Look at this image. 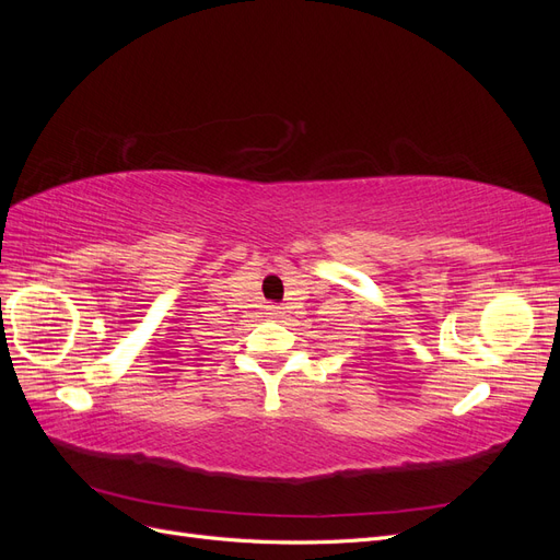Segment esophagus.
Here are the masks:
<instances>
[{
	"instance_id": "34e87169",
	"label": "esophagus",
	"mask_w": 560,
	"mask_h": 560,
	"mask_svg": "<svg viewBox=\"0 0 560 560\" xmlns=\"http://www.w3.org/2000/svg\"><path fill=\"white\" fill-rule=\"evenodd\" d=\"M268 315H270V317H280L282 311H280V306H268Z\"/></svg>"
}]
</instances>
